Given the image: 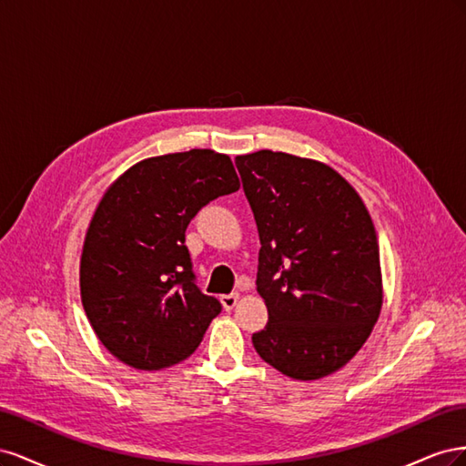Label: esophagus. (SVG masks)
I'll use <instances>...</instances> for the list:
<instances>
[{"label": "esophagus", "mask_w": 466, "mask_h": 466, "mask_svg": "<svg viewBox=\"0 0 466 466\" xmlns=\"http://www.w3.org/2000/svg\"><path fill=\"white\" fill-rule=\"evenodd\" d=\"M221 303H223V307L225 309H233L235 305H237V301H238V293H228V295H221Z\"/></svg>", "instance_id": "1"}]
</instances>
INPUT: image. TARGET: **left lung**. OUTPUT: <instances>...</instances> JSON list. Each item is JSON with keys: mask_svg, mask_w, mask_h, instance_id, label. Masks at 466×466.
Wrapping results in <instances>:
<instances>
[{"mask_svg": "<svg viewBox=\"0 0 466 466\" xmlns=\"http://www.w3.org/2000/svg\"><path fill=\"white\" fill-rule=\"evenodd\" d=\"M237 171L258 228V356L291 379L340 370L379 319V245L360 194L329 165L262 149Z\"/></svg>", "mask_w": 466, "mask_h": 466, "instance_id": "obj_1", "label": "left lung"}]
</instances>
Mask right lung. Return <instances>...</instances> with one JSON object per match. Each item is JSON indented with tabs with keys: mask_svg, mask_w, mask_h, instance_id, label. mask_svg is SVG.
I'll return each instance as SVG.
<instances>
[{
	"mask_svg": "<svg viewBox=\"0 0 466 466\" xmlns=\"http://www.w3.org/2000/svg\"><path fill=\"white\" fill-rule=\"evenodd\" d=\"M228 155L151 157L128 168L98 204L81 255V301L112 356L163 370L198 348L221 303L196 286L185 233L219 196L238 190Z\"/></svg>",
	"mask_w": 466,
	"mask_h": 466,
	"instance_id": "1",
	"label": "right lung"
}]
</instances>
